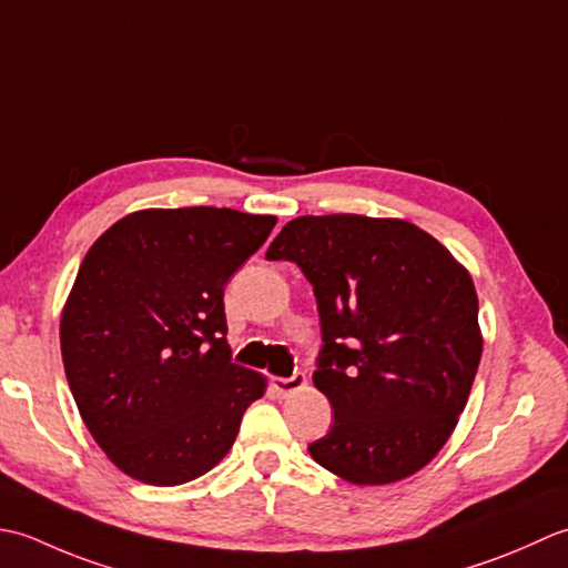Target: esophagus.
<instances>
[{"instance_id":"34e87169","label":"esophagus","mask_w":568,"mask_h":568,"mask_svg":"<svg viewBox=\"0 0 568 568\" xmlns=\"http://www.w3.org/2000/svg\"><path fill=\"white\" fill-rule=\"evenodd\" d=\"M306 387V377L304 375H294V377H274L272 379V389L280 397H292L296 392Z\"/></svg>"}]
</instances>
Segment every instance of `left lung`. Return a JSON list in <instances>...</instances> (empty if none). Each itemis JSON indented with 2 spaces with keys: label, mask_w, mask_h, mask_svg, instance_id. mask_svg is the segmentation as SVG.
Instances as JSON below:
<instances>
[{
  "label": "left lung",
  "mask_w": 568,
  "mask_h": 568,
  "mask_svg": "<svg viewBox=\"0 0 568 568\" xmlns=\"http://www.w3.org/2000/svg\"><path fill=\"white\" fill-rule=\"evenodd\" d=\"M267 260L296 262L318 304L314 385L333 426L311 458L353 485L414 476L454 434L478 373L468 270L409 220L355 213L294 217Z\"/></svg>",
  "instance_id": "8db88e82"
}]
</instances>
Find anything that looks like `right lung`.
<instances>
[{
  "mask_svg": "<svg viewBox=\"0 0 568 568\" xmlns=\"http://www.w3.org/2000/svg\"><path fill=\"white\" fill-rule=\"evenodd\" d=\"M274 225L233 207H146L92 242L61 353L88 432L124 476L181 485L233 448L267 377L230 361L223 286Z\"/></svg>",
  "mask_w": 568,
  "mask_h": 568,
  "instance_id": "add662e5",
  "label": "right lung"
}]
</instances>
